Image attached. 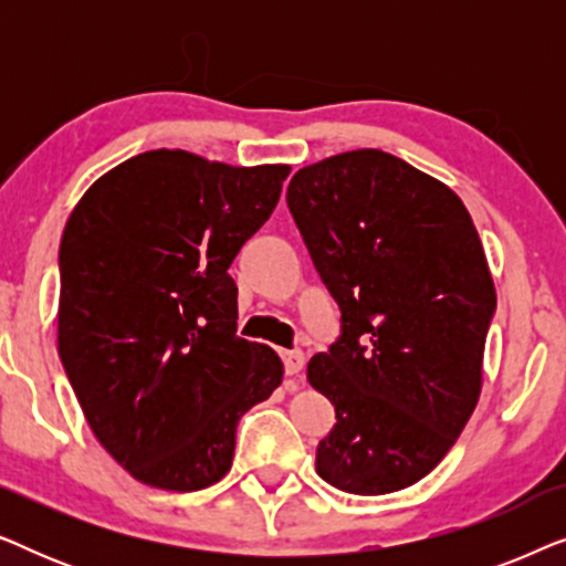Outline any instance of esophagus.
Here are the masks:
<instances>
[{"mask_svg":"<svg viewBox=\"0 0 566 566\" xmlns=\"http://www.w3.org/2000/svg\"><path fill=\"white\" fill-rule=\"evenodd\" d=\"M283 363H285V374L298 376L301 368H304V353L283 350Z\"/></svg>","mask_w":566,"mask_h":566,"instance_id":"1","label":"esophagus"}]
</instances>
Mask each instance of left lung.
<instances>
[{
	"instance_id": "left-lung-1",
	"label": "left lung",
	"mask_w": 566,
	"mask_h": 566,
	"mask_svg": "<svg viewBox=\"0 0 566 566\" xmlns=\"http://www.w3.org/2000/svg\"><path fill=\"white\" fill-rule=\"evenodd\" d=\"M289 208L343 308V337L306 378L335 405L316 474L350 494L412 486L467 428L484 384L494 283L446 182L381 149L293 175Z\"/></svg>"
}]
</instances>
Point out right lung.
<instances>
[{
  "label": "right lung",
  "instance_id": "add662e5",
  "mask_svg": "<svg viewBox=\"0 0 566 566\" xmlns=\"http://www.w3.org/2000/svg\"><path fill=\"white\" fill-rule=\"evenodd\" d=\"M289 175L154 149L97 177L69 213L59 355L99 446L136 482H219L237 420L283 381L273 347L234 335L229 265Z\"/></svg>",
  "mask_w": 566,
  "mask_h": 566
}]
</instances>
